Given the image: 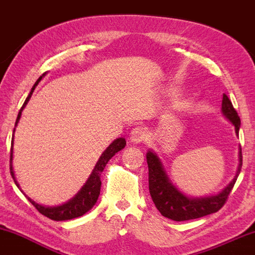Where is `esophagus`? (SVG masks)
<instances>
[{
  "label": "esophagus",
  "instance_id": "1",
  "mask_svg": "<svg viewBox=\"0 0 255 255\" xmlns=\"http://www.w3.org/2000/svg\"><path fill=\"white\" fill-rule=\"evenodd\" d=\"M147 136L148 134H147V130H146V128L136 127V128H133V130L130 131L129 139L133 144H140V142L145 141V140L147 139Z\"/></svg>",
  "mask_w": 255,
  "mask_h": 255
}]
</instances>
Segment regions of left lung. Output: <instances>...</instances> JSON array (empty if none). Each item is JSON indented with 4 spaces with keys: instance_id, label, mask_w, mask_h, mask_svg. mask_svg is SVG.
Wrapping results in <instances>:
<instances>
[{
    "instance_id": "1",
    "label": "left lung",
    "mask_w": 255,
    "mask_h": 255,
    "mask_svg": "<svg viewBox=\"0 0 255 255\" xmlns=\"http://www.w3.org/2000/svg\"><path fill=\"white\" fill-rule=\"evenodd\" d=\"M222 113L234 125L236 135H239L241 121H240L238 113L234 109L231 101L228 98L227 95H223ZM146 160H147L148 165V188H150L151 198L156 205L157 210L166 218L176 222H182L211 215V213L217 212L218 210L223 207L234 184L238 180L240 171H241L242 152L241 147H240L239 168L233 181L217 195L201 198H189L178 191L176 187L170 182L164 170V166L153 151H148L146 153Z\"/></svg>"
}]
</instances>
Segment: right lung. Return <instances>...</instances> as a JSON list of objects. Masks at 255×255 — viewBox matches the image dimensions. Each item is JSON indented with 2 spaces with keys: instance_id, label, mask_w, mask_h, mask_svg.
Returning a JSON list of instances; mask_svg holds the SVG:
<instances>
[{
  "instance_id": "right-lung-1",
  "label": "right lung",
  "mask_w": 255,
  "mask_h": 255,
  "mask_svg": "<svg viewBox=\"0 0 255 255\" xmlns=\"http://www.w3.org/2000/svg\"><path fill=\"white\" fill-rule=\"evenodd\" d=\"M44 75L45 74H43L42 77H39V79L36 81V84H34L33 87H32L30 95L27 96L25 103L22 104L21 109H20L19 114H17L15 127L17 122H19L20 118H21L22 110H24V108L26 107V104H27V102L30 101L32 93H33L34 89H36L38 83L42 80ZM13 131H15V128H14ZM13 144H14V134H13V137H11V147H10V175L11 177H13L14 182H15V184L17 186V188L21 191V188L19 187V183H17V181L15 180V175H14V170H13V164H11V160H13ZM125 146H126L125 137H119V139L114 140V141L109 145V147L102 153L101 157H99L97 164H96L95 169L92 170V174L90 175L89 178H87L86 183L84 184L83 188L77 193V195H75L74 198H72L71 200L67 201L66 204L60 205V206H43V205L37 204L36 201H33L28 197L26 198L28 199V201H30V203L33 205V206L36 207L42 215L52 219V221H68V219L80 217V216L85 215L87 211H90V210L95 206V204L97 203V199L99 197V193H101V186H102L101 174L103 172L107 163L109 162L111 158H113V156H115L119 151H121Z\"/></svg>"
}]
</instances>
